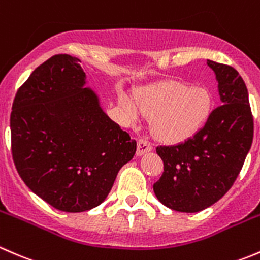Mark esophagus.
Wrapping results in <instances>:
<instances>
[{
	"mask_svg": "<svg viewBox=\"0 0 260 260\" xmlns=\"http://www.w3.org/2000/svg\"><path fill=\"white\" fill-rule=\"evenodd\" d=\"M151 149H153V146H151V144L149 143L148 140H145V139H139V140H138V150H136V154H138L139 156L144 155V154H146V153H149V151H151Z\"/></svg>",
	"mask_w": 260,
	"mask_h": 260,
	"instance_id": "esophagus-1",
	"label": "esophagus"
}]
</instances>
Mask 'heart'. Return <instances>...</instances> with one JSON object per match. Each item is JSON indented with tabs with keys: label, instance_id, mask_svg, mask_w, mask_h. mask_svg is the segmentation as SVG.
Returning a JSON list of instances; mask_svg holds the SVG:
<instances>
[{
	"label": "heart",
	"instance_id": "b5f03b06",
	"mask_svg": "<svg viewBox=\"0 0 260 260\" xmlns=\"http://www.w3.org/2000/svg\"><path fill=\"white\" fill-rule=\"evenodd\" d=\"M120 105L131 122L144 114L154 119L153 134L167 143L191 138L206 124L212 111V96L206 88L171 82L139 93V106L127 94L120 96Z\"/></svg>",
	"mask_w": 260,
	"mask_h": 260
}]
</instances>
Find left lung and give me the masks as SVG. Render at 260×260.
Instances as JSON below:
<instances>
[{
  "label": "left lung",
  "mask_w": 260,
  "mask_h": 260,
  "mask_svg": "<svg viewBox=\"0 0 260 260\" xmlns=\"http://www.w3.org/2000/svg\"><path fill=\"white\" fill-rule=\"evenodd\" d=\"M218 83L220 106L192 138L158 146L164 172L153 186L156 199L179 212H199L217 202L235 182L253 143L248 89L233 67L207 60Z\"/></svg>",
  "instance_id": "left-lung-1"
}]
</instances>
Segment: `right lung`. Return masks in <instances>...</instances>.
I'll return each mask as SVG.
<instances>
[{
  "label": "right lung",
  "mask_w": 260,
  "mask_h": 260,
  "mask_svg": "<svg viewBox=\"0 0 260 260\" xmlns=\"http://www.w3.org/2000/svg\"><path fill=\"white\" fill-rule=\"evenodd\" d=\"M81 60L67 54L38 67L15 96L11 150L22 181L54 209L83 212L105 201L136 141L86 86Z\"/></svg>",
  "instance_id": "1"
}]
</instances>
